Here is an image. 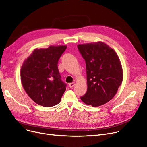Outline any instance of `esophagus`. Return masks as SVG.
I'll return each mask as SVG.
<instances>
[{
  "label": "esophagus",
  "mask_w": 147,
  "mask_h": 147,
  "mask_svg": "<svg viewBox=\"0 0 147 147\" xmlns=\"http://www.w3.org/2000/svg\"><path fill=\"white\" fill-rule=\"evenodd\" d=\"M75 83H69V86L70 87V88H73L74 86H75Z\"/></svg>",
  "instance_id": "obj_1"
}]
</instances>
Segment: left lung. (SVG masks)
<instances>
[{
  "label": "left lung",
  "mask_w": 147,
  "mask_h": 147,
  "mask_svg": "<svg viewBox=\"0 0 147 147\" xmlns=\"http://www.w3.org/2000/svg\"><path fill=\"white\" fill-rule=\"evenodd\" d=\"M85 60L88 89L81 97L84 104L98 107L113 99L123 81L121 62L113 49L102 42L79 44Z\"/></svg>",
  "instance_id": "8db88e82"
}]
</instances>
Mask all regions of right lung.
<instances>
[{
    "label": "right lung",
    "mask_w": 147,
    "mask_h": 147,
    "mask_svg": "<svg viewBox=\"0 0 147 147\" xmlns=\"http://www.w3.org/2000/svg\"><path fill=\"white\" fill-rule=\"evenodd\" d=\"M67 46H50L35 49L25 59L21 69L24 90L35 103L52 107L61 102L66 84L61 79L57 63Z\"/></svg>",
    "instance_id": "obj_1"
}]
</instances>
